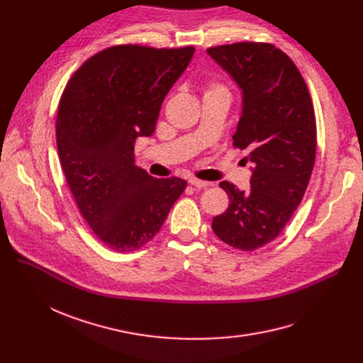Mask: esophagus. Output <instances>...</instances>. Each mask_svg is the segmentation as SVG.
<instances>
[{"instance_id":"1","label":"esophagus","mask_w":363,"mask_h":363,"mask_svg":"<svg viewBox=\"0 0 363 363\" xmlns=\"http://www.w3.org/2000/svg\"><path fill=\"white\" fill-rule=\"evenodd\" d=\"M188 182H189V185H193L194 188H207L208 185H211V182H206V181H201V179H197V178H191Z\"/></svg>"}]
</instances>
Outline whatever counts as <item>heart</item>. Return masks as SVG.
Returning a JSON list of instances; mask_svg holds the SVG:
<instances>
[{
    "label": "heart",
    "mask_w": 363,
    "mask_h": 363,
    "mask_svg": "<svg viewBox=\"0 0 363 363\" xmlns=\"http://www.w3.org/2000/svg\"><path fill=\"white\" fill-rule=\"evenodd\" d=\"M213 92H225V94H228V89H226L225 85H222L219 82H212V84H208L206 94H213Z\"/></svg>",
    "instance_id": "obj_1"
}]
</instances>
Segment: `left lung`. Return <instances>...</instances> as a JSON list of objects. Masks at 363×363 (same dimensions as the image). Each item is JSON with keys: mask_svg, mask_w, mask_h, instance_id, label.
Segmentation results:
<instances>
[{"mask_svg": "<svg viewBox=\"0 0 363 363\" xmlns=\"http://www.w3.org/2000/svg\"><path fill=\"white\" fill-rule=\"evenodd\" d=\"M207 52L242 92L233 140L255 164L247 193L219 184L230 206L212 230L234 249L253 252L282 233L306 191L316 156L313 104L293 60L272 44L235 43Z\"/></svg>", "mask_w": 363, "mask_h": 363, "instance_id": "obj_1", "label": "left lung"}]
</instances>
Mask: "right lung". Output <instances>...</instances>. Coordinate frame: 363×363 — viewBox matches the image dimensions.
<instances>
[{
    "mask_svg": "<svg viewBox=\"0 0 363 363\" xmlns=\"http://www.w3.org/2000/svg\"><path fill=\"white\" fill-rule=\"evenodd\" d=\"M194 51L114 45L88 59L62 94L55 137L65 177L81 215L114 252L147 244L186 186L137 167L133 144L155 132L166 94Z\"/></svg>",
    "mask_w": 363,
    "mask_h": 363,
    "instance_id": "obj_1",
    "label": "right lung"
}]
</instances>
